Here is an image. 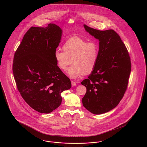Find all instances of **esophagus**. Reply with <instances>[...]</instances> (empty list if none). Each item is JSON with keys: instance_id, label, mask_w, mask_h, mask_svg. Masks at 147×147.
<instances>
[{"instance_id": "esophagus-1", "label": "esophagus", "mask_w": 147, "mask_h": 147, "mask_svg": "<svg viewBox=\"0 0 147 147\" xmlns=\"http://www.w3.org/2000/svg\"><path fill=\"white\" fill-rule=\"evenodd\" d=\"M71 83L72 86H75L77 85V83L75 82H74V81H71Z\"/></svg>"}]
</instances>
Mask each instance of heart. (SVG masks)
Returning <instances> with one entry per match:
<instances>
[{
    "instance_id": "b5f03b06",
    "label": "heart",
    "mask_w": 147,
    "mask_h": 147,
    "mask_svg": "<svg viewBox=\"0 0 147 147\" xmlns=\"http://www.w3.org/2000/svg\"><path fill=\"white\" fill-rule=\"evenodd\" d=\"M63 51L56 49L54 57L58 68L67 70V74L72 79H76L83 74H89L95 69L99 55V46L95 41H90L79 37H72L63 44Z\"/></svg>"
}]
</instances>
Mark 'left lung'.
Masks as SVG:
<instances>
[{
	"label": "left lung",
	"instance_id": "1",
	"mask_svg": "<svg viewBox=\"0 0 147 147\" xmlns=\"http://www.w3.org/2000/svg\"><path fill=\"white\" fill-rule=\"evenodd\" d=\"M85 30L99 41L98 63L81 84L86 88L83 105L96 115L116 107L126 92L131 70L126 46L113 30L100 31L84 25Z\"/></svg>",
	"mask_w": 147,
	"mask_h": 147
}]
</instances>
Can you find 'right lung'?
<instances>
[{
  "instance_id": "1",
  "label": "right lung",
  "mask_w": 147,
  "mask_h": 147,
  "mask_svg": "<svg viewBox=\"0 0 147 147\" xmlns=\"http://www.w3.org/2000/svg\"><path fill=\"white\" fill-rule=\"evenodd\" d=\"M62 33L55 24L31 27L14 54L13 71L17 88L25 102L40 113H49L58 107L61 93L71 86L54 57Z\"/></svg>"
}]
</instances>
